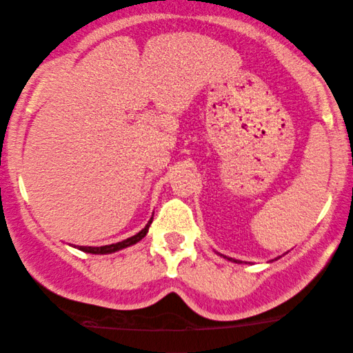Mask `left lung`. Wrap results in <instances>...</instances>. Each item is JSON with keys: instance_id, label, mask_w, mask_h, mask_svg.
Returning <instances> with one entry per match:
<instances>
[{"instance_id": "1", "label": "left lung", "mask_w": 353, "mask_h": 353, "mask_svg": "<svg viewBox=\"0 0 353 353\" xmlns=\"http://www.w3.org/2000/svg\"><path fill=\"white\" fill-rule=\"evenodd\" d=\"M225 259H227V256H225ZM228 260H232V259H228ZM232 262H236V260H232Z\"/></svg>"}]
</instances>
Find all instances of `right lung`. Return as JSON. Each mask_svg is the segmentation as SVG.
Listing matches in <instances>:
<instances>
[{"mask_svg":"<svg viewBox=\"0 0 353 353\" xmlns=\"http://www.w3.org/2000/svg\"><path fill=\"white\" fill-rule=\"evenodd\" d=\"M152 221H153V219H150L148 223H146V227H145L143 230H141V232H138L137 235L130 236V239H126V240H123V241H118V243L105 245V247H78V248H80L81 252L93 253V255H105V253H113V252H118V250H121V248L130 247V245L138 243V241H140L141 239H143V236L146 235V233H148V228H150V225H152Z\"/></svg>","mask_w":353,"mask_h":353,"instance_id":"add662e5","label":"right lung"}]
</instances>
